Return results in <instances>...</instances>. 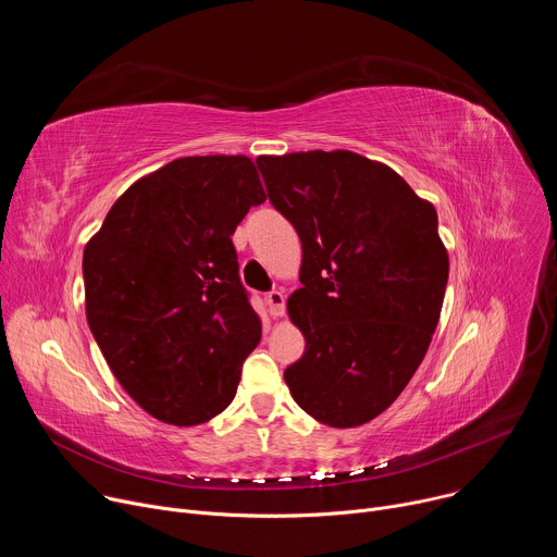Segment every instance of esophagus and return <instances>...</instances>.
Here are the masks:
<instances>
[{
  "label": "esophagus",
  "mask_w": 557,
  "mask_h": 557,
  "mask_svg": "<svg viewBox=\"0 0 557 557\" xmlns=\"http://www.w3.org/2000/svg\"><path fill=\"white\" fill-rule=\"evenodd\" d=\"M267 304H269V310L273 317H282L286 310V297L282 290H271L267 295Z\"/></svg>",
  "instance_id": "esophagus-1"
}]
</instances>
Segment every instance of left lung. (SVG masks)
Masks as SVG:
<instances>
[{
    "label": "left lung",
    "mask_w": 557,
    "mask_h": 557,
    "mask_svg": "<svg viewBox=\"0 0 557 557\" xmlns=\"http://www.w3.org/2000/svg\"><path fill=\"white\" fill-rule=\"evenodd\" d=\"M269 200L301 240L288 317L306 350L284 370L295 404L331 428L385 412L421 366L449 275L436 209L348 151L260 156Z\"/></svg>",
    "instance_id": "8db88e82"
}]
</instances>
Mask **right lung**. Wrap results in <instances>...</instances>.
<instances>
[{
    "instance_id": "obj_1",
    "label": "right lung",
    "mask_w": 557,
    "mask_h": 557,
    "mask_svg": "<svg viewBox=\"0 0 557 557\" xmlns=\"http://www.w3.org/2000/svg\"><path fill=\"white\" fill-rule=\"evenodd\" d=\"M264 200L249 156H185L138 178L86 245L90 331L158 421L200 425L233 401L262 322L231 235Z\"/></svg>"
}]
</instances>
